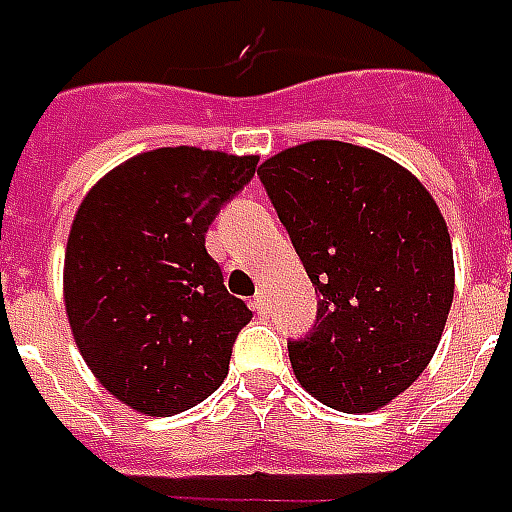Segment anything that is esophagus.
Wrapping results in <instances>:
<instances>
[{
  "label": "esophagus",
  "instance_id": "obj_1",
  "mask_svg": "<svg viewBox=\"0 0 512 512\" xmlns=\"http://www.w3.org/2000/svg\"><path fill=\"white\" fill-rule=\"evenodd\" d=\"M252 309H255V312L260 314V317H266V314H268V301H266V295H263V293H257L255 298H252Z\"/></svg>",
  "mask_w": 512,
  "mask_h": 512
}]
</instances>
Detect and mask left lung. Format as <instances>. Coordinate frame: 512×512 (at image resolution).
I'll return each mask as SVG.
<instances>
[{
  "label": "left lung",
  "mask_w": 512,
  "mask_h": 512,
  "mask_svg": "<svg viewBox=\"0 0 512 512\" xmlns=\"http://www.w3.org/2000/svg\"><path fill=\"white\" fill-rule=\"evenodd\" d=\"M317 293L287 344L298 382L339 412H374L418 380L453 304V246L426 187L399 162L309 140L257 170Z\"/></svg>",
  "instance_id": "1"
}]
</instances>
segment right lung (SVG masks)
Segmentation results:
<instances>
[{
	"label": "right lung",
	"mask_w": 512,
	"mask_h": 512,
	"mask_svg": "<svg viewBox=\"0 0 512 512\" xmlns=\"http://www.w3.org/2000/svg\"><path fill=\"white\" fill-rule=\"evenodd\" d=\"M255 168L257 157L154 149L83 198L64 252V306L86 366L132 410L168 418L227 377L252 312L227 293L206 233Z\"/></svg>",
	"instance_id": "obj_1"
}]
</instances>
